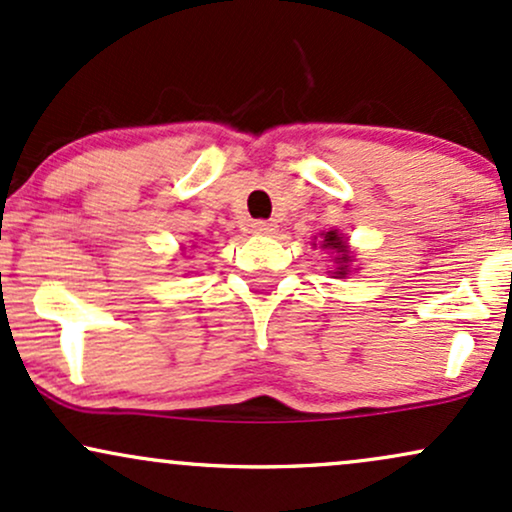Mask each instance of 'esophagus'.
Wrapping results in <instances>:
<instances>
[{
  "label": "esophagus",
  "instance_id": "34e87169",
  "mask_svg": "<svg viewBox=\"0 0 512 512\" xmlns=\"http://www.w3.org/2000/svg\"><path fill=\"white\" fill-rule=\"evenodd\" d=\"M252 233H262V236H267V233H274L276 231V224H269V221H252Z\"/></svg>",
  "mask_w": 512,
  "mask_h": 512
}]
</instances>
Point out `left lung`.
I'll list each match as a JSON object with an SVG mask.
<instances>
[{"label": "left lung", "mask_w": 512, "mask_h": 512, "mask_svg": "<svg viewBox=\"0 0 512 512\" xmlns=\"http://www.w3.org/2000/svg\"><path fill=\"white\" fill-rule=\"evenodd\" d=\"M322 240H319V248L324 250H331L334 252V262H336V269H334V276L336 279H346L350 274V264H353V252L348 248V240L343 233L334 231H326V233H319ZM317 248V243H312Z\"/></svg>", "instance_id": "obj_1"}]
</instances>
